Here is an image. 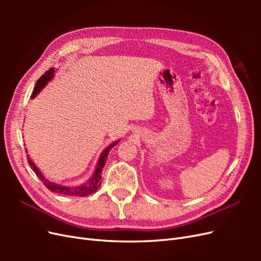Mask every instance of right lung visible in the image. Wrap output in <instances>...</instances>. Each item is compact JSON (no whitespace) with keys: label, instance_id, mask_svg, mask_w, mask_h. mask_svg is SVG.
<instances>
[{"label":"right lung","instance_id":"right-lung-1","mask_svg":"<svg viewBox=\"0 0 261 261\" xmlns=\"http://www.w3.org/2000/svg\"><path fill=\"white\" fill-rule=\"evenodd\" d=\"M54 72H55L54 68H50L48 72H45L44 75H42L40 78H39V80L37 81L35 90H34L33 94H31V98L34 99L37 96V94L44 88L45 85L48 84V82H50L53 78ZM118 143H120V139L113 141L112 144H110L103 150V151L101 152V154L99 156L98 163H97V167H96V169H94L92 176L88 180L85 181V183H83L82 185H78V186H64V185H61V184H57V183H53V181H50L49 179H46L43 176L41 171L37 168V165L35 164V162L30 159L29 154H27V160H28V163L31 167V169H33L34 172L37 174V176L41 179V181L44 184V186L48 188L49 191H51L52 193H58V194L65 195V196L85 197L87 195H90V194L94 193L100 187L101 181H102V179H101L102 178V176H101L102 169L105 168L106 161H107V158L109 155L110 150H111Z\"/></svg>","mask_w":261,"mask_h":261}]
</instances>
